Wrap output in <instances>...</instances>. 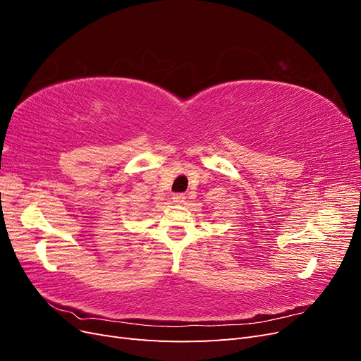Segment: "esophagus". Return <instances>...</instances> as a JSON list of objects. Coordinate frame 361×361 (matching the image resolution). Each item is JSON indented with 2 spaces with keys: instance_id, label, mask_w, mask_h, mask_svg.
<instances>
[{
  "instance_id": "esophagus-1",
  "label": "esophagus",
  "mask_w": 361,
  "mask_h": 361,
  "mask_svg": "<svg viewBox=\"0 0 361 361\" xmlns=\"http://www.w3.org/2000/svg\"><path fill=\"white\" fill-rule=\"evenodd\" d=\"M183 202H185V194L178 192V194L173 195V203H174V204H182Z\"/></svg>"
}]
</instances>
